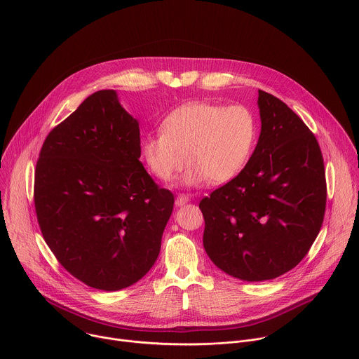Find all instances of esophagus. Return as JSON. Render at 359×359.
Wrapping results in <instances>:
<instances>
[{
  "label": "esophagus",
  "instance_id": "1",
  "mask_svg": "<svg viewBox=\"0 0 359 359\" xmlns=\"http://www.w3.org/2000/svg\"><path fill=\"white\" fill-rule=\"evenodd\" d=\"M190 198H189V196L187 194H177V197H176V206H179V208H182L183 204H186L187 201H189Z\"/></svg>",
  "mask_w": 359,
  "mask_h": 359
}]
</instances>
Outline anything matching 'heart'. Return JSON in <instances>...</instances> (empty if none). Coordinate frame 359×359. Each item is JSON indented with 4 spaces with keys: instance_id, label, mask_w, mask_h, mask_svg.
Returning <instances> with one entry per match:
<instances>
[{
    "instance_id": "heart-1",
    "label": "heart",
    "mask_w": 359,
    "mask_h": 359,
    "mask_svg": "<svg viewBox=\"0 0 359 359\" xmlns=\"http://www.w3.org/2000/svg\"><path fill=\"white\" fill-rule=\"evenodd\" d=\"M257 137V119L250 108L193 102L165 118L162 133L142 139L140 156L149 172L163 182L183 169L186 156V186L224 184L245 169Z\"/></svg>"
}]
</instances>
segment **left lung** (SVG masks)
<instances>
[{
	"label": "left lung",
	"instance_id": "1",
	"mask_svg": "<svg viewBox=\"0 0 359 359\" xmlns=\"http://www.w3.org/2000/svg\"><path fill=\"white\" fill-rule=\"evenodd\" d=\"M262 132L245 169L204 197L203 245L226 274L273 280L294 269L325 213L324 161L314 133L283 100L259 90Z\"/></svg>",
	"mask_w": 359,
	"mask_h": 359
}]
</instances>
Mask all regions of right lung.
<instances>
[{
  "mask_svg": "<svg viewBox=\"0 0 359 359\" xmlns=\"http://www.w3.org/2000/svg\"><path fill=\"white\" fill-rule=\"evenodd\" d=\"M139 158V122L114 89L88 96L39 151L34 201L43 240L92 288H126L159 255L175 197Z\"/></svg>",
  "mask_w": 359,
  "mask_h": 359,
  "instance_id": "right-lung-1",
  "label": "right lung"
}]
</instances>
